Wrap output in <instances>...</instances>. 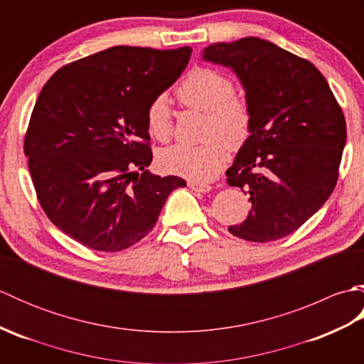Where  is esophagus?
I'll return each mask as SVG.
<instances>
[{"label": "esophagus", "instance_id": "obj_1", "mask_svg": "<svg viewBox=\"0 0 364 364\" xmlns=\"http://www.w3.org/2000/svg\"><path fill=\"white\" fill-rule=\"evenodd\" d=\"M188 186L196 192H210L211 191V184L203 183V181H189Z\"/></svg>", "mask_w": 364, "mask_h": 364}]
</instances>
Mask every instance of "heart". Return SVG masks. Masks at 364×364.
Returning <instances> with one entry per match:
<instances>
[{
  "mask_svg": "<svg viewBox=\"0 0 364 364\" xmlns=\"http://www.w3.org/2000/svg\"><path fill=\"white\" fill-rule=\"evenodd\" d=\"M178 100L192 109L206 114L205 137L200 145L173 144L159 151L161 167L191 180H211L225 164L228 149L245 144L252 129V111L242 97L235 94L228 76L208 67H196L176 89ZM149 133L166 141L172 131V114L164 95L151 100L146 107Z\"/></svg>",
  "mask_w": 364,
  "mask_h": 364,
  "instance_id": "heart-1",
  "label": "heart"
}]
</instances>
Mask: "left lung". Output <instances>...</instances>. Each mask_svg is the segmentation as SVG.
Instances as JSON below:
<instances>
[{"instance_id": "left-lung-1", "label": "left lung", "mask_w": 364, "mask_h": 364, "mask_svg": "<svg viewBox=\"0 0 364 364\" xmlns=\"http://www.w3.org/2000/svg\"><path fill=\"white\" fill-rule=\"evenodd\" d=\"M205 63L233 72L252 111V129L227 170L247 188L252 210L228 231L269 242L294 233L333 192L346 145V120L327 80L310 60L259 37L218 42Z\"/></svg>"}]
</instances>
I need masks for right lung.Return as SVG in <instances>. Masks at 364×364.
<instances>
[{
	"label": "right lung",
	"mask_w": 364,
	"mask_h": 364,
	"mask_svg": "<svg viewBox=\"0 0 364 364\" xmlns=\"http://www.w3.org/2000/svg\"><path fill=\"white\" fill-rule=\"evenodd\" d=\"M191 53L111 46L59 68L38 94L25 139L31 178L45 214L76 242L128 249L153 230L170 192L186 186L146 170V107Z\"/></svg>",
	"instance_id": "add662e5"
}]
</instances>
